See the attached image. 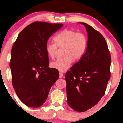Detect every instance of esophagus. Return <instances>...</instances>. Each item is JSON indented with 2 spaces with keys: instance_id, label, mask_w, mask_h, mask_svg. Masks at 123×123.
I'll return each instance as SVG.
<instances>
[{
  "instance_id": "esophagus-1",
  "label": "esophagus",
  "mask_w": 123,
  "mask_h": 123,
  "mask_svg": "<svg viewBox=\"0 0 123 123\" xmlns=\"http://www.w3.org/2000/svg\"><path fill=\"white\" fill-rule=\"evenodd\" d=\"M59 75H60V78H62L63 76V73H59Z\"/></svg>"
}]
</instances>
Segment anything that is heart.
<instances>
[{
	"label": "heart",
	"mask_w": 123,
	"mask_h": 123,
	"mask_svg": "<svg viewBox=\"0 0 123 123\" xmlns=\"http://www.w3.org/2000/svg\"><path fill=\"white\" fill-rule=\"evenodd\" d=\"M55 43L47 42L45 51L49 58H55L57 47H62L63 55L50 63V66L58 71L64 72L68 69L74 59L80 60L86 48V39L84 34L70 29H65L54 38Z\"/></svg>",
	"instance_id": "heart-1"
}]
</instances>
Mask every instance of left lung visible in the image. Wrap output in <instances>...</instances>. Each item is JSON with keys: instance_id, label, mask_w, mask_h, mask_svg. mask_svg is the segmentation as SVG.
Returning a JSON list of instances; mask_svg holds the SVG:
<instances>
[{"instance_id": "left-lung-1", "label": "left lung", "mask_w": 123, "mask_h": 123, "mask_svg": "<svg viewBox=\"0 0 123 123\" xmlns=\"http://www.w3.org/2000/svg\"><path fill=\"white\" fill-rule=\"evenodd\" d=\"M83 25L88 34L83 56L65 75L67 102L78 112L91 109L105 93L110 78L111 56L107 43L101 34L89 25Z\"/></svg>"}]
</instances>
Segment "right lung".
Returning <instances> with one entry per match:
<instances>
[{
	"instance_id": "right-lung-1",
	"label": "right lung",
	"mask_w": 123,
	"mask_h": 123,
	"mask_svg": "<svg viewBox=\"0 0 123 123\" xmlns=\"http://www.w3.org/2000/svg\"><path fill=\"white\" fill-rule=\"evenodd\" d=\"M62 24L35 22L18 35L11 50L10 68L16 94L26 106L39 107L47 100L58 71L49 68L45 44Z\"/></svg>"
}]
</instances>
